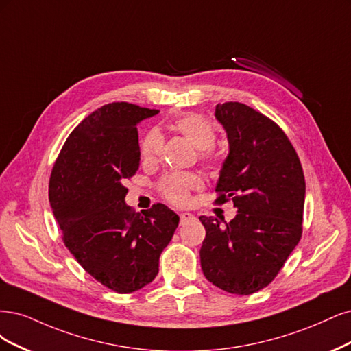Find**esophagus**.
<instances>
[{"label":"esophagus","mask_w":351,"mask_h":351,"mask_svg":"<svg viewBox=\"0 0 351 351\" xmlns=\"http://www.w3.org/2000/svg\"><path fill=\"white\" fill-rule=\"evenodd\" d=\"M179 217H180V224H185L186 221H191L195 219L194 214H191V213H180Z\"/></svg>","instance_id":"34e87169"}]
</instances>
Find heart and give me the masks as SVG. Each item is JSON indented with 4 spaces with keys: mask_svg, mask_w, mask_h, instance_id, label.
Listing matches in <instances>:
<instances>
[{
    "mask_svg": "<svg viewBox=\"0 0 351 351\" xmlns=\"http://www.w3.org/2000/svg\"><path fill=\"white\" fill-rule=\"evenodd\" d=\"M173 128L197 147L199 159L204 162L213 160V144L216 141V128L213 122L198 114H185L173 122ZM163 135L152 130L144 135L140 144V152L144 162H156L163 149ZM202 185L201 179L194 173H169L160 180V192L173 204L184 206L189 201V192Z\"/></svg>",
    "mask_w": 351,
    "mask_h": 351,
    "instance_id": "b5f03b06",
    "label": "heart"
}]
</instances>
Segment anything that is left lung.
I'll use <instances>...</instances> for the list:
<instances>
[{
  "label": "left lung",
  "mask_w": 351,
  "mask_h": 351,
  "mask_svg": "<svg viewBox=\"0 0 351 351\" xmlns=\"http://www.w3.org/2000/svg\"><path fill=\"white\" fill-rule=\"evenodd\" d=\"M229 154L216 202L232 199L237 214L224 226L201 216L199 250L206 278L233 295H252L276 278L302 237L304 176L299 156L274 121L239 101L216 106Z\"/></svg>",
  "instance_id": "8db88e82"
}]
</instances>
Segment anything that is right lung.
<instances>
[{
    "instance_id": "right-lung-1",
    "label": "right lung",
    "mask_w": 351,
    "mask_h": 351,
    "mask_svg": "<svg viewBox=\"0 0 351 351\" xmlns=\"http://www.w3.org/2000/svg\"><path fill=\"white\" fill-rule=\"evenodd\" d=\"M156 109L114 101L92 112L66 138L49 180L62 241L87 273L121 295L159 273V258L179 216L165 204L134 213L123 186L138 171L137 123Z\"/></svg>"
}]
</instances>
